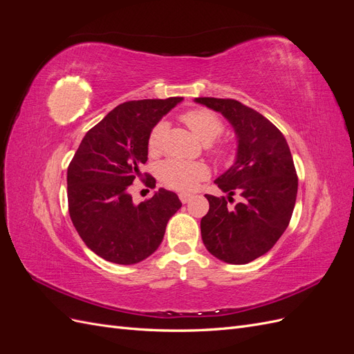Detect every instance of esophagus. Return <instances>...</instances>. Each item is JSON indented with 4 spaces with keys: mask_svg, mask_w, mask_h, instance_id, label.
<instances>
[{
    "mask_svg": "<svg viewBox=\"0 0 354 354\" xmlns=\"http://www.w3.org/2000/svg\"><path fill=\"white\" fill-rule=\"evenodd\" d=\"M178 198H180V201L183 202V203H187L192 199V195L190 194H180Z\"/></svg>",
    "mask_w": 354,
    "mask_h": 354,
    "instance_id": "1",
    "label": "esophagus"
}]
</instances>
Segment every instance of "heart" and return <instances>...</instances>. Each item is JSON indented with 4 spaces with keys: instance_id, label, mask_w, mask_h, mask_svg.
Here are the masks:
<instances>
[{
    "instance_id": "b5f03b06",
    "label": "heart",
    "mask_w": 354,
    "mask_h": 354,
    "mask_svg": "<svg viewBox=\"0 0 354 354\" xmlns=\"http://www.w3.org/2000/svg\"><path fill=\"white\" fill-rule=\"evenodd\" d=\"M183 121L195 136L203 143H211L223 133V122L220 118L208 109H194L181 115ZM167 124L158 122L147 138V149L152 155L162 149ZM217 153L224 155V149H217ZM158 177L162 183L174 190L190 192L194 190L199 181L209 176V169L203 162H186L178 159H167L158 167Z\"/></svg>"
}]
</instances>
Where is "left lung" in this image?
<instances>
[{"instance_id": "1", "label": "left lung", "mask_w": 354, "mask_h": 354, "mask_svg": "<svg viewBox=\"0 0 354 354\" xmlns=\"http://www.w3.org/2000/svg\"><path fill=\"white\" fill-rule=\"evenodd\" d=\"M196 103L221 113L233 127L238 149L233 165L216 178L226 198L205 195L209 211L201 220L202 242L218 260L246 264L273 248L291 220L298 178L283 134L261 113L232 99L198 97Z\"/></svg>"}]
</instances>
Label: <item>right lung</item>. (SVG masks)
I'll return each instance as SVG.
<instances>
[{
  "mask_svg": "<svg viewBox=\"0 0 354 354\" xmlns=\"http://www.w3.org/2000/svg\"><path fill=\"white\" fill-rule=\"evenodd\" d=\"M183 97L133 100L116 106L84 136L68 167L71 220L81 239L103 260L136 264L160 245L181 202L160 187L151 199L133 202L128 187L147 160L152 128ZM147 185L155 187L149 176Z\"/></svg>",
  "mask_w": 354,
  "mask_h": 354,
  "instance_id": "obj_1",
  "label": "right lung"
}]
</instances>
